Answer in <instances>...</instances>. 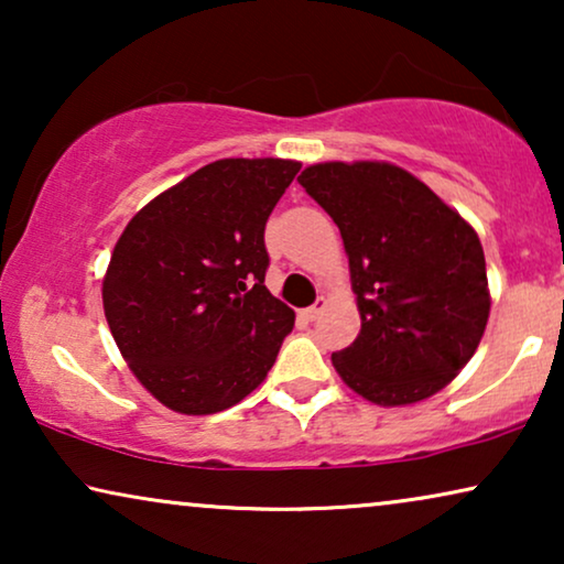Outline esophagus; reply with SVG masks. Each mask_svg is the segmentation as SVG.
Instances as JSON below:
<instances>
[{
  "label": "esophagus",
  "instance_id": "esophagus-1",
  "mask_svg": "<svg viewBox=\"0 0 564 564\" xmlns=\"http://www.w3.org/2000/svg\"><path fill=\"white\" fill-rule=\"evenodd\" d=\"M323 307H326V300L318 297V300H315V305L305 307V311H303V318H305V321H315V318H318V315L323 313Z\"/></svg>",
  "mask_w": 564,
  "mask_h": 564
}]
</instances>
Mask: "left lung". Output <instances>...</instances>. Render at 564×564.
<instances>
[{
    "mask_svg": "<svg viewBox=\"0 0 564 564\" xmlns=\"http://www.w3.org/2000/svg\"><path fill=\"white\" fill-rule=\"evenodd\" d=\"M341 230L361 330L334 351L341 380L377 405L431 398L473 359L490 313L473 226L405 169L328 161L297 176Z\"/></svg>",
    "mask_w": 564,
    "mask_h": 564,
    "instance_id": "1",
    "label": "left lung"
}]
</instances>
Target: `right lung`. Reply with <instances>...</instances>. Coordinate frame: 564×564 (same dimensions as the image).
Here are the masks:
<instances>
[{"instance_id":"add662e5","label":"right lung","mask_w":564,"mask_h":564,"mask_svg":"<svg viewBox=\"0 0 564 564\" xmlns=\"http://www.w3.org/2000/svg\"><path fill=\"white\" fill-rule=\"evenodd\" d=\"M297 172L284 159L213 161L151 199L115 243L105 318L133 375L172 411L236 405L295 326L264 284V228Z\"/></svg>"}]
</instances>
